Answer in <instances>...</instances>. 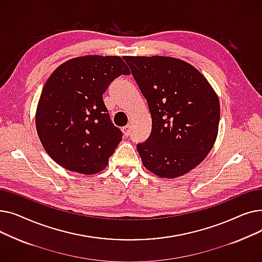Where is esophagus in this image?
Here are the masks:
<instances>
[{"mask_svg":"<svg viewBox=\"0 0 262 262\" xmlns=\"http://www.w3.org/2000/svg\"><path fill=\"white\" fill-rule=\"evenodd\" d=\"M130 130H132V126L129 125H126V126H124V127H122V132L124 133V135H125L126 137H128L129 136V134H130Z\"/></svg>","mask_w":262,"mask_h":262,"instance_id":"34e87169","label":"esophagus"}]
</instances>
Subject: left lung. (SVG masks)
<instances>
[{
    "instance_id": "left-lung-1",
    "label": "left lung",
    "mask_w": 262,
    "mask_h": 262,
    "mask_svg": "<svg viewBox=\"0 0 262 262\" xmlns=\"http://www.w3.org/2000/svg\"><path fill=\"white\" fill-rule=\"evenodd\" d=\"M146 99L152 133L137 145L143 166L162 178L189 173L207 157L219 132L220 102L198 69L169 56H124Z\"/></svg>"
}]
</instances>
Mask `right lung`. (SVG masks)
<instances>
[{
	"mask_svg": "<svg viewBox=\"0 0 262 262\" xmlns=\"http://www.w3.org/2000/svg\"><path fill=\"white\" fill-rule=\"evenodd\" d=\"M121 74H130L121 57L86 55L64 61L48 78L36 109V129L60 167L84 175L106 168L122 133L110 121L103 93Z\"/></svg>",
	"mask_w": 262,
	"mask_h": 262,
	"instance_id": "1",
	"label": "right lung"
}]
</instances>
